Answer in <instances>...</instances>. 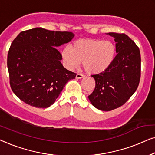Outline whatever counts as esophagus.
Returning a JSON list of instances; mask_svg holds the SVG:
<instances>
[{"instance_id": "34e87169", "label": "esophagus", "mask_w": 155, "mask_h": 155, "mask_svg": "<svg viewBox=\"0 0 155 155\" xmlns=\"http://www.w3.org/2000/svg\"><path fill=\"white\" fill-rule=\"evenodd\" d=\"M84 77H85V76L81 74H77V76H76V78H78V79H80V78H82Z\"/></svg>"}]
</instances>
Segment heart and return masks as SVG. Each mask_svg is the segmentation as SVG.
<instances>
[{
	"instance_id": "1",
	"label": "heart",
	"mask_w": 155,
	"mask_h": 155,
	"mask_svg": "<svg viewBox=\"0 0 155 155\" xmlns=\"http://www.w3.org/2000/svg\"><path fill=\"white\" fill-rule=\"evenodd\" d=\"M115 53L114 45L110 41L79 39L71 46L64 47L62 57L67 68H74L82 62V66L87 73L97 74L105 70L112 64Z\"/></svg>"
}]
</instances>
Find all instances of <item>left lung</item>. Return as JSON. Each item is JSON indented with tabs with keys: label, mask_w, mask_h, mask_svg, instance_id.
I'll return each instance as SVG.
<instances>
[{
	"label": "left lung",
	"mask_w": 155,
	"mask_h": 155,
	"mask_svg": "<svg viewBox=\"0 0 155 155\" xmlns=\"http://www.w3.org/2000/svg\"><path fill=\"white\" fill-rule=\"evenodd\" d=\"M116 42L117 55L108 68L92 75L95 88L88 99L95 108L111 111L121 107L132 96L140 78V50L127 35L110 32Z\"/></svg>",
	"instance_id": "1"
}]
</instances>
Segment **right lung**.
I'll use <instances>...</instances> for the list:
<instances>
[{
  "instance_id": "1",
  "label": "right lung",
  "mask_w": 155,
  "mask_h": 155,
  "mask_svg": "<svg viewBox=\"0 0 155 155\" xmlns=\"http://www.w3.org/2000/svg\"><path fill=\"white\" fill-rule=\"evenodd\" d=\"M74 34L34 28L20 32L8 54V69L12 91L21 100L38 108L55 102L68 81L77 74L61 63L56 48L71 41Z\"/></svg>"
}]
</instances>
